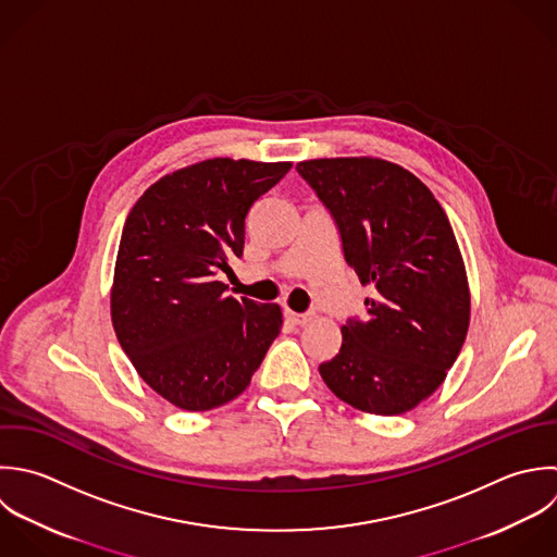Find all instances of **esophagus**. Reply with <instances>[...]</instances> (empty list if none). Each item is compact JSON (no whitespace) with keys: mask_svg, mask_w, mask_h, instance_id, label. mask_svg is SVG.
I'll return each instance as SVG.
<instances>
[{"mask_svg":"<svg viewBox=\"0 0 557 557\" xmlns=\"http://www.w3.org/2000/svg\"><path fill=\"white\" fill-rule=\"evenodd\" d=\"M284 317H286V321H290L293 325H306V323L312 321V314H299V312H293V310H286Z\"/></svg>","mask_w":557,"mask_h":557,"instance_id":"obj_1","label":"esophagus"}]
</instances>
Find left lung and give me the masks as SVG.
<instances>
[{"mask_svg":"<svg viewBox=\"0 0 557 557\" xmlns=\"http://www.w3.org/2000/svg\"><path fill=\"white\" fill-rule=\"evenodd\" d=\"M297 171L330 208L347 264L375 288L367 319L341 327V351L319 373L356 410L410 412L445 382L469 332L471 290L451 223L395 162L314 158Z\"/></svg>","mask_w":557,"mask_h":557,"instance_id":"1","label":"left lung"}]
</instances>
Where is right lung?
Instances as JSON below:
<instances>
[{"label":"right lung","instance_id":"right-lung-1","mask_svg":"<svg viewBox=\"0 0 557 557\" xmlns=\"http://www.w3.org/2000/svg\"><path fill=\"white\" fill-rule=\"evenodd\" d=\"M293 162L208 158L153 182L132 206L114 262L110 317L140 380L171 406L236 399L282 327L277 304L225 295L249 208Z\"/></svg>","mask_w":557,"mask_h":557}]
</instances>
